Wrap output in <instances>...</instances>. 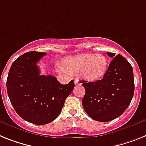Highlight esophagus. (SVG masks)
<instances>
[{"mask_svg": "<svg viewBox=\"0 0 146 146\" xmlns=\"http://www.w3.org/2000/svg\"><path fill=\"white\" fill-rule=\"evenodd\" d=\"M74 84H75V85H80V83L79 82L78 79H75V80H74Z\"/></svg>", "mask_w": 146, "mask_h": 146, "instance_id": "1", "label": "esophagus"}]
</instances>
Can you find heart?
I'll use <instances>...</instances> for the list:
<instances>
[{
  "label": "heart",
  "mask_w": 146,
  "mask_h": 146,
  "mask_svg": "<svg viewBox=\"0 0 146 146\" xmlns=\"http://www.w3.org/2000/svg\"><path fill=\"white\" fill-rule=\"evenodd\" d=\"M108 68V60L104 55L85 53L66 57L60 69L70 74H79L86 81L95 82L103 78Z\"/></svg>",
  "instance_id": "obj_1"
}]
</instances>
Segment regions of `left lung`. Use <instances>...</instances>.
I'll use <instances>...</instances> for the list:
<instances>
[{
  "mask_svg": "<svg viewBox=\"0 0 146 146\" xmlns=\"http://www.w3.org/2000/svg\"><path fill=\"white\" fill-rule=\"evenodd\" d=\"M113 58L102 80H81L85 88L82 104L90 117L98 121H111L123 113L134 92L133 68L120 54L107 52Z\"/></svg>",
  "mask_w": 146,
  "mask_h": 146,
  "instance_id": "1",
  "label": "left lung"
}]
</instances>
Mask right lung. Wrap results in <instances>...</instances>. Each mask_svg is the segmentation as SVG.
<instances>
[{"label": "right lung", "instance_id": "right-lung-1", "mask_svg": "<svg viewBox=\"0 0 146 146\" xmlns=\"http://www.w3.org/2000/svg\"><path fill=\"white\" fill-rule=\"evenodd\" d=\"M47 53L30 51L13 62L7 80V94L16 113L35 125L53 121L74 87L72 80L62 85L52 75H41L37 62Z\"/></svg>", "mask_w": 146, "mask_h": 146}]
</instances>
